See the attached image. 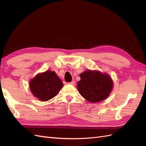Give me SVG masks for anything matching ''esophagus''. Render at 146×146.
I'll list each match as a JSON object with an SVG mask.
<instances>
[{"instance_id":"esophagus-1","label":"esophagus","mask_w":146,"mask_h":146,"mask_svg":"<svg viewBox=\"0 0 146 146\" xmlns=\"http://www.w3.org/2000/svg\"><path fill=\"white\" fill-rule=\"evenodd\" d=\"M69 84H70V85H72L74 86V85H76V82H75V81H72V82L69 83Z\"/></svg>"}]
</instances>
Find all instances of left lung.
<instances>
[{
    "label": "left lung",
    "mask_w": 146,
    "mask_h": 146,
    "mask_svg": "<svg viewBox=\"0 0 146 146\" xmlns=\"http://www.w3.org/2000/svg\"><path fill=\"white\" fill-rule=\"evenodd\" d=\"M80 77L81 79L77 86L78 91L90 102L103 101L111 93L113 82L108 74L88 69L81 73Z\"/></svg>",
    "instance_id": "obj_1"
}]
</instances>
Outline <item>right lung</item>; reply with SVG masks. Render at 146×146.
Instances as JSON below:
<instances>
[{"label":"right lung","instance_id":"right-lung-1","mask_svg":"<svg viewBox=\"0 0 146 146\" xmlns=\"http://www.w3.org/2000/svg\"><path fill=\"white\" fill-rule=\"evenodd\" d=\"M63 86V82L55 72L48 70L38 74L29 82L30 90L34 97L43 102L54 98Z\"/></svg>","mask_w":146,"mask_h":146}]
</instances>
